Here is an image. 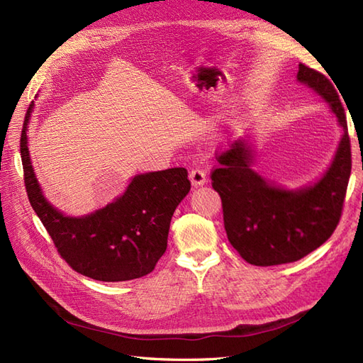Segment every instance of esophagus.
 <instances>
[{"instance_id": "esophagus-1", "label": "esophagus", "mask_w": 363, "mask_h": 363, "mask_svg": "<svg viewBox=\"0 0 363 363\" xmlns=\"http://www.w3.org/2000/svg\"><path fill=\"white\" fill-rule=\"evenodd\" d=\"M189 178L191 181L193 187H201V185H203V184L207 182V174H206V172L201 170V169H193L190 172Z\"/></svg>"}]
</instances>
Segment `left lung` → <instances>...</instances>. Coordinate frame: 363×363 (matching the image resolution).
<instances>
[{
  "mask_svg": "<svg viewBox=\"0 0 363 363\" xmlns=\"http://www.w3.org/2000/svg\"><path fill=\"white\" fill-rule=\"evenodd\" d=\"M297 82L327 102L342 128V138L327 170L318 181L285 189L253 169L256 152L242 136L218 156L213 189L222 199L230 244L257 267L299 261L336 230L351 173L347 116L339 95L322 73L299 64Z\"/></svg>",
  "mask_w": 363,
  "mask_h": 363,
  "instance_id": "left-lung-1",
  "label": "left lung"
}]
</instances>
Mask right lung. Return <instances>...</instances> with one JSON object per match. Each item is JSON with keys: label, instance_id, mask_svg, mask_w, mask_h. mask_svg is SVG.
I'll return each mask as SVG.
<instances>
[{"label": "right lung", "instance_id": "add662e5", "mask_svg": "<svg viewBox=\"0 0 363 363\" xmlns=\"http://www.w3.org/2000/svg\"><path fill=\"white\" fill-rule=\"evenodd\" d=\"M21 133L27 196L55 247L73 270L102 282H123L153 272L165 253L172 216L190 191L184 167L132 176L125 191L89 215L69 216L44 196L30 160L27 132Z\"/></svg>", "mask_w": 363, "mask_h": 363}]
</instances>
